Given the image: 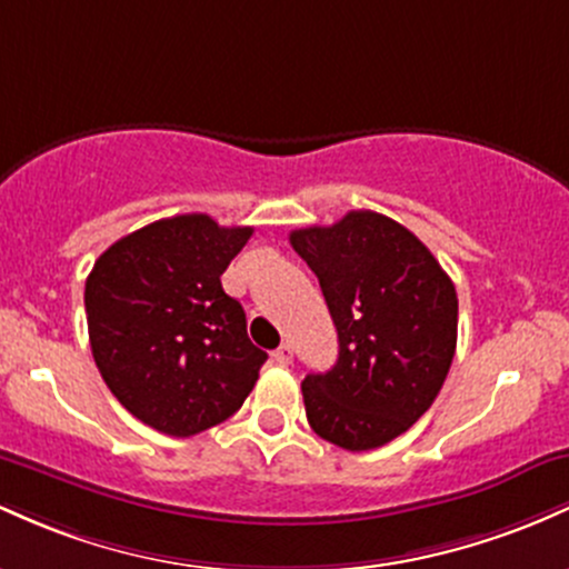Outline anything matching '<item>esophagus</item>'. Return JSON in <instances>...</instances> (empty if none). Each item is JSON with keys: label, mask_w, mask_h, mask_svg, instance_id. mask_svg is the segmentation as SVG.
<instances>
[{"label": "esophagus", "mask_w": 569, "mask_h": 569, "mask_svg": "<svg viewBox=\"0 0 569 569\" xmlns=\"http://www.w3.org/2000/svg\"><path fill=\"white\" fill-rule=\"evenodd\" d=\"M271 357L279 362V366H290V362H292V347H290V343H282V347H279Z\"/></svg>", "instance_id": "esophagus-1"}]
</instances>
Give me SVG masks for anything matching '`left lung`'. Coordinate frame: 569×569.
<instances>
[{
    "label": "left lung",
    "instance_id": "1",
    "mask_svg": "<svg viewBox=\"0 0 569 569\" xmlns=\"http://www.w3.org/2000/svg\"><path fill=\"white\" fill-rule=\"evenodd\" d=\"M290 244L317 273L338 330V360L303 379L306 419L347 451L389 443L432 406L457 349V290L422 241L355 209L298 228Z\"/></svg>",
    "mask_w": 569,
    "mask_h": 569
}]
</instances>
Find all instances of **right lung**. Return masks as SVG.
Returning a JSON list of instances; mask_svg holds the SVG:
<instances>
[{"label":"right lung","instance_id":"right-lung-1","mask_svg":"<svg viewBox=\"0 0 569 569\" xmlns=\"http://www.w3.org/2000/svg\"><path fill=\"white\" fill-rule=\"evenodd\" d=\"M252 228L209 214L150 222L99 254L86 279L91 352L126 411L188 438L239 411L268 360L222 271Z\"/></svg>","mask_w":569,"mask_h":569}]
</instances>
